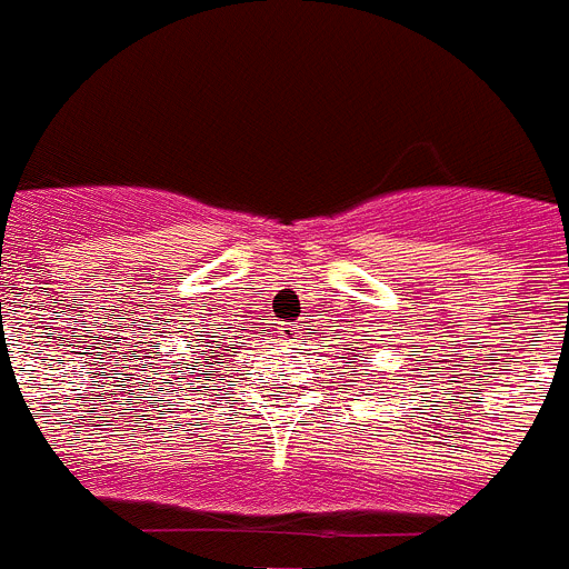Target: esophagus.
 I'll list each match as a JSON object with an SVG mask.
<instances>
[{
  "label": "esophagus",
  "instance_id": "1",
  "mask_svg": "<svg viewBox=\"0 0 569 569\" xmlns=\"http://www.w3.org/2000/svg\"><path fill=\"white\" fill-rule=\"evenodd\" d=\"M299 336H301V325H288V328H281V339L293 341L299 339Z\"/></svg>",
  "mask_w": 569,
  "mask_h": 569
}]
</instances>
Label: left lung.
<instances>
[{
	"instance_id": "left-lung-1",
	"label": "left lung",
	"mask_w": 569,
	"mask_h": 569,
	"mask_svg": "<svg viewBox=\"0 0 569 569\" xmlns=\"http://www.w3.org/2000/svg\"><path fill=\"white\" fill-rule=\"evenodd\" d=\"M345 350H350V347H345ZM356 356H359V359H365V353H361V350H356ZM350 359H353V356H350ZM347 367H356V361H347Z\"/></svg>"
}]
</instances>
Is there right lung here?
<instances>
[{
  "instance_id": "obj_1",
  "label": "right lung",
  "mask_w": 569,
  "mask_h": 569,
  "mask_svg": "<svg viewBox=\"0 0 569 569\" xmlns=\"http://www.w3.org/2000/svg\"><path fill=\"white\" fill-rule=\"evenodd\" d=\"M219 345H213V336H208V339H199L204 340V346H199L198 341L193 345V350H190V353H196L193 356V361H189L188 368H182L184 356L179 361H176V373H188V370H193L196 376H202L204 381H210L213 379V376H222V367H224V361H228V356L230 353H236V350H239L241 347V341H236V345H228V341H224V336H219Z\"/></svg>"
}]
</instances>
